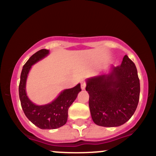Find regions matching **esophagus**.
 <instances>
[{
    "mask_svg": "<svg viewBox=\"0 0 156 156\" xmlns=\"http://www.w3.org/2000/svg\"><path fill=\"white\" fill-rule=\"evenodd\" d=\"M81 87L82 90H84L86 87V82L85 81H81Z\"/></svg>",
    "mask_w": 156,
    "mask_h": 156,
    "instance_id": "1",
    "label": "esophagus"
}]
</instances>
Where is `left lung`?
<instances>
[{"mask_svg":"<svg viewBox=\"0 0 156 156\" xmlns=\"http://www.w3.org/2000/svg\"><path fill=\"white\" fill-rule=\"evenodd\" d=\"M89 107L94 123L118 127L131 118L140 99V79L133 61L125 55L122 64L112 67L108 75L87 80Z\"/></svg>","mask_w":156,"mask_h":156,"instance_id":"left-lung-1","label":"left lung"}]
</instances>
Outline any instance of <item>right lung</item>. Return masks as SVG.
<instances>
[{"label":"right lung","instance_id":"right-lung-1","mask_svg":"<svg viewBox=\"0 0 156 156\" xmlns=\"http://www.w3.org/2000/svg\"><path fill=\"white\" fill-rule=\"evenodd\" d=\"M49 53V50L42 49L36 52L23 66L19 85L21 106L30 122L41 129H56L63 126L68 119V109L81 90V84L70 89L64 90L52 103L44 106H37L28 98L26 84L31 66L41 60Z\"/></svg>","mask_w":156,"mask_h":156}]
</instances>
